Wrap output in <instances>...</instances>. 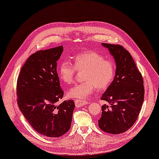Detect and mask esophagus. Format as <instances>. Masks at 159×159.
<instances>
[{
	"label": "esophagus",
	"mask_w": 159,
	"mask_h": 159,
	"mask_svg": "<svg viewBox=\"0 0 159 159\" xmlns=\"http://www.w3.org/2000/svg\"><path fill=\"white\" fill-rule=\"evenodd\" d=\"M75 103L76 107H80L82 106H83V105H85L89 103V102H88L80 100V99H76V100H75Z\"/></svg>",
	"instance_id": "1"
}]
</instances>
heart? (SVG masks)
<instances>
[{
	"label": "heart",
	"instance_id": "obj_1",
	"mask_svg": "<svg viewBox=\"0 0 159 159\" xmlns=\"http://www.w3.org/2000/svg\"><path fill=\"white\" fill-rule=\"evenodd\" d=\"M76 69L83 73V83L75 84L67 92L69 98L86 99L94 90L105 89L112 81L115 67L113 62L105 60L101 54L94 51L79 53L74 57V63L63 60L59 67V76L66 84H72Z\"/></svg>",
	"mask_w": 159,
	"mask_h": 159
}]
</instances>
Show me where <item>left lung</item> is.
<instances>
[{"label":"left lung","instance_id":"1","mask_svg":"<svg viewBox=\"0 0 159 159\" xmlns=\"http://www.w3.org/2000/svg\"><path fill=\"white\" fill-rule=\"evenodd\" d=\"M102 44L113 56L116 70L114 80L101 98L110 105H102L98 126L105 132L119 134L130 128L138 119L144 100L143 80L132 56L124 47Z\"/></svg>","mask_w":159,"mask_h":159}]
</instances>
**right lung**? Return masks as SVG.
Returning <instances> with one entry per match:
<instances>
[{
  "label": "right lung",
  "instance_id": "add662e5",
  "mask_svg": "<svg viewBox=\"0 0 159 159\" xmlns=\"http://www.w3.org/2000/svg\"><path fill=\"white\" fill-rule=\"evenodd\" d=\"M63 51L60 46L33 54L21 67L17 82L21 112L35 131L50 138L69 131L75 106L73 100L57 105L63 96L56 70Z\"/></svg>",
  "mask_w": 159,
  "mask_h": 159
}]
</instances>
